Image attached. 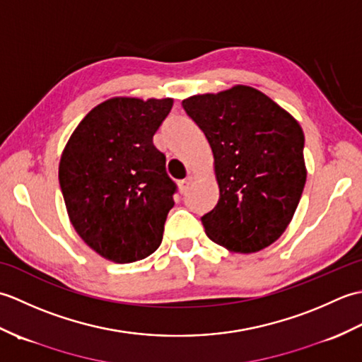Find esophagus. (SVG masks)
<instances>
[{
    "mask_svg": "<svg viewBox=\"0 0 362 362\" xmlns=\"http://www.w3.org/2000/svg\"><path fill=\"white\" fill-rule=\"evenodd\" d=\"M193 177H187V179H183L182 182H179V187H180V191H182V193H187V191H188V188H189V185H191V183H193Z\"/></svg>",
    "mask_w": 362,
    "mask_h": 362,
    "instance_id": "esophagus-1",
    "label": "esophagus"
}]
</instances>
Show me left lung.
I'll return each instance as SVG.
<instances>
[{"mask_svg":"<svg viewBox=\"0 0 362 362\" xmlns=\"http://www.w3.org/2000/svg\"><path fill=\"white\" fill-rule=\"evenodd\" d=\"M182 107L214 157L219 201L201 218L206 236L238 253L271 245L303 193L302 127L271 98L245 86L191 96Z\"/></svg>","mask_w":362,"mask_h":362,"instance_id":"left-lung-1","label":"left lung"}]
</instances>
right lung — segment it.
Listing matches in <instances>:
<instances>
[{
  "label": "right lung",
  "mask_w": 362,
  "mask_h": 362,
  "mask_svg": "<svg viewBox=\"0 0 362 362\" xmlns=\"http://www.w3.org/2000/svg\"><path fill=\"white\" fill-rule=\"evenodd\" d=\"M171 109V98L109 99L79 122L60 158L73 227L115 263L149 257L163 240L177 185L152 138Z\"/></svg>",
  "instance_id": "obj_1"
}]
</instances>
